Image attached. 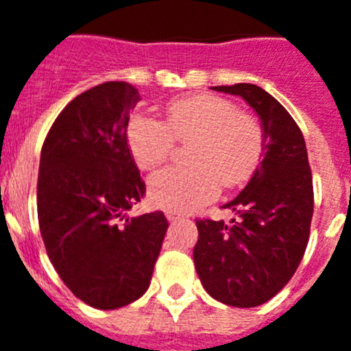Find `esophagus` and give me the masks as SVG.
Masks as SVG:
<instances>
[{
	"instance_id": "obj_1",
	"label": "esophagus",
	"mask_w": 351,
	"mask_h": 351,
	"mask_svg": "<svg viewBox=\"0 0 351 351\" xmlns=\"http://www.w3.org/2000/svg\"><path fill=\"white\" fill-rule=\"evenodd\" d=\"M166 218H168L169 221H178V220H182L183 216L182 215H178V213H175V211H166Z\"/></svg>"
}]
</instances>
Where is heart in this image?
Masks as SVG:
<instances>
[{
	"label": "heart",
	"instance_id": "1",
	"mask_svg": "<svg viewBox=\"0 0 351 351\" xmlns=\"http://www.w3.org/2000/svg\"><path fill=\"white\" fill-rule=\"evenodd\" d=\"M128 143L136 165L154 169L171 156L175 142L192 147L191 168H165L150 176L154 204L186 213L208 204L220 185L234 189L253 176L265 152V131L253 114L215 95L180 98L168 109L166 123L147 116L131 117Z\"/></svg>",
	"mask_w": 351,
	"mask_h": 351
}]
</instances>
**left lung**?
<instances>
[{
    "label": "left lung",
    "instance_id": "8db88e82",
    "mask_svg": "<svg viewBox=\"0 0 351 351\" xmlns=\"http://www.w3.org/2000/svg\"><path fill=\"white\" fill-rule=\"evenodd\" d=\"M213 90L239 95L256 110L265 154L244 191L223 206L237 218L195 220L194 263L209 296L251 308L279 293L303 258L313 215L312 169L303 133L271 95L250 83Z\"/></svg>",
    "mask_w": 351,
    "mask_h": 351
}]
</instances>
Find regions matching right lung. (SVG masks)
I'll return each instance as SVG.
<instances>
[{
	"label": "right lung",
	"mask_w": 351,
	"mask_h": 351,
	"mask_svg": "<svg viewBox=\"0 0 351 351\" xmlns=\"http://www.w3.org/2000/svg\"><path fill=\"white\" fill-rule=\"evenodd\" d=\"M138 90L109 81L58 114L41 149L38 221L48 258L86 304L114 310L149 289L168 220L162 211L126 218L145 195L128 147Z\"/></svg>",
	"instance_id": "1"
}]
</instances>
